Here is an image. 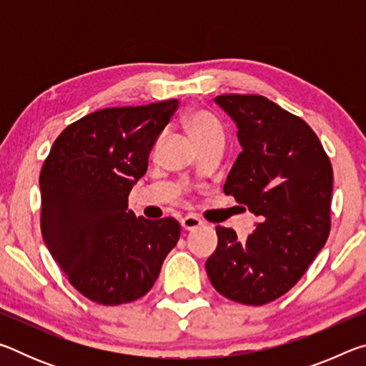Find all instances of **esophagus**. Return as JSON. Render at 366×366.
<instances>
[{
    "instance_id": "34e87169",
    "label": "esophagus",
    "mask_w": 366,
    "mask_h": 366,
    "mask_svg": "<svg viewBox=\"0 0 366 366\" xmlns=\"http://www.w3.org/2000/svg\"><path fill=\"white\" fill-rule=\"evenodd\" d=\"M202 224H203V221L195 214H187L181 219V226L185 229V231H192V229L200 227Z\"/></svg>"
}]
</instances>
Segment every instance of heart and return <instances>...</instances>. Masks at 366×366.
<instances>
[{
  "instance_id": "1",
  "label": "heart",
  "mask_w": 366,
  "mask_h": 366,
  "mask_svg": "<svg viewBox=\"0 0 366 366\" xmlns=\"http://www.w3.org/2000/svg\"><path fill=\"white\" fill-rule=\"evenodd\" d=\"M182 126L198 147L214 140L224 142V131H222L219 121L205 109H192L185 113L182 117ZM159 144L161 137L157 140V147Z\"/></svg>"
}]
</instances>
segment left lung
I'll list each match as a JSON object with an SVG mask.
<instances>
[{"label":"left lung","mask_w":366,"mask_h":366,"mask_svg":"<svg viewBox=\"0 0 366 366\" xmlns=\"http://www.w3.org/2000/svg\"><path fill=\"white\" fill-rule=\"evenodd\" d=\"M237 124L242 152L224 194L259 222L247 240L216 227L218 247L207 272L221 295L245 305L280 299L305 274L331 231L332 168L308 124L262 95H219Z\"/></svg>","instance_id":"obj_1"}]
</instances>
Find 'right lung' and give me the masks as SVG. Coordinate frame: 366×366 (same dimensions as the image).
<instances>
[{
    "label": "right lung",
    "instance_id": "obj_1",
    "mask_svg": "<svg viewBox=\"0 0 366 366\" xmlns=\"http://www.w3.org/2000/svg\"><path fill=\"white\" fill-rule=\"evenodd\" d=\"M177 107L174 98L86 114L58 135L43 163V240L72 286L102 305L144 297L181 235L174 218L150 221L127 209Z\"/></svg>",
    "mask_w": 366,
    "mask_h": 366
}]
</instances>
